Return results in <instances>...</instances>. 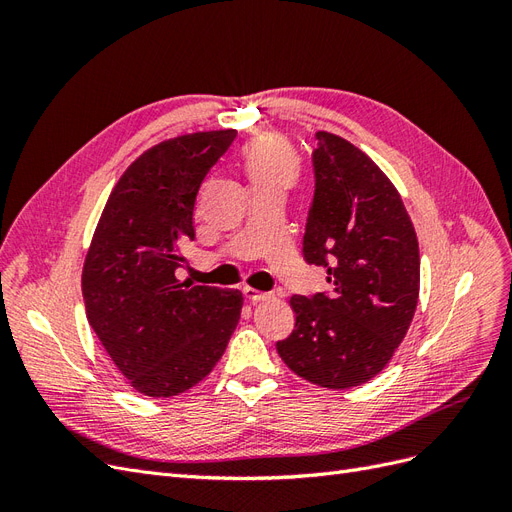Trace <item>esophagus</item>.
Segmentation results:
<instances>
[{
  "label": "esophagus",
  "mask_w": 512,
  "mask_h": 512,
  "mask_svg": "<svg viewBox=\"0 0 512 512\" xmlns=\"http://www.w3.org/2000/svg\"><path fill=\"white\" fill-rule=\"evenodd\" d=\"M243 294H245V299L250 301V303H260V301H269L271 299L269 292H260V290L250 288V286L243 288Z\"/></svg>",
  "instance_id": "34e87169"
}]
</instances>
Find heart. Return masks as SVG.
<instances>
[{
    "instance_id": "obj_1",
    "label": "heart",
    "mask_w": 512,
    "mask_h": 512,
    "mask_svg": "<svg viewBox=\"0 0 512 512\" xmlns=\"http://www.w3.org/2000/svg\"><path fill=\"white\" fill-rule=\"evenodd\" d=\"M243 160L254 188H280L286 192L299 181V158L277 136L256 138L245 147Z\"/></svg>"
}]
</instances>
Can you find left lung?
<instances>
[{
	"instance_id": "1",
	"label": "left lung",
	"mask_w": 512,
	"mask_h": 512,
	"mask_svg": "<svg viewBox=\"0 0 512 512\" xmlns=\"http://www.w3.org/2000/svg\"><path fill=\"white\" fill-rule=\"evenodd\" d=\"M316 141L303 256L327 269L333 290L290 299L297 322L277 352L303 380L342 391L376 378L404 342L421 256L404 200L378 164L337 134L316 132Z\"/></svg>"
}]
</instances>
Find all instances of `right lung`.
<instances>
[{"mask_svg": "<svg viewBox=\"0 0 512 512\" xmlns=\"http://www.w3.org/2000/svg\"><path fill=\"white\" fill-rule=\"evenodd\" d=\"M237 130L168 138L119 177L83 265L91 329L134 391L185 393L211 374L241 318L243 294L175 277L194 241L200 183Z\"/></svg>", "mask_w": 512, "mask_h": 512, "instance_id": "right-lung-1", "label": "right lung"}]
</instances>
